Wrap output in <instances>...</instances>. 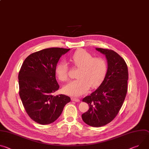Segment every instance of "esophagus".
Masks as SVG:
<instances>
[{"label": "esophagus", "instance_id": "1", "mask_svg": "<svg viewBox=\"0 0 149 149\" xmlns=\"http://www.w3.org/2000/svg\"><path fill=\"white\" fill-rule=\"evenodd\" d=\"M71 100L72 101H75V102H79L80 101L79 99H77V98H71Z\"/></svg>", "mask_w": 149, "mask_h": 149}]
</instances>
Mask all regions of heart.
<instances>
[{
  "label": "heart",
  "mask_w": 149,
  "mask_h": 149,
  "mask_svg": "<svg viewBox=\"0 0 149 149\" xmlns=\"http://www.w3.org/2000/svg\"><path fill=\"white\" fill-rule=\"evenodd\" d=\"M73 65L79 68L78 79L72 81L63 87L64 92L70 96L78 97L86 93L90 87L99 86L104 79L107 71L106 61L101 57L93 58L87 51L80 49L71 57ZM69 68L65 61H61L55 68V74L61 81L68 79Z\"/></svg>",
  "instance_id": "heart-1"
}]
</instances>
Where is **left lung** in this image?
Masks as SVG:
<instances>
[{
  "label": "left lung",
  "instance_id": "left-lung-1",
  "mask_svg": "<svg viewBox=\"0 0 149 149\" xmlns=\"http://www.w3.org/2000/svg\"><path fill=\"white\" fill-rule=\"evenodd\" d=\"M107 61V71L100 86L83 102L89 106L83 121L93 127L104 126L116 116L127 93L128 67L124 59L112 50L96 48Z\"/></svg>",
  "mask_w": 149,
  "mask_h": 149
}]
</instances>
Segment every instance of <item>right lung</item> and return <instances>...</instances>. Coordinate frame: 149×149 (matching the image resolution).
Masks as SVG:
<instances>
[{"label": "right lung", "instance_id": "1", "mask_svg": "<svg viewBox=\"0 0 149 149\" xmlns=\"http://www.w3.org/2000/svg\"><path fill=\"white\" fill-rule=\"evenodd\" d=\"M70 49H43L26 58L18 74L19 94L24 109L36 123L47 125L55 121L71 98L65 94L54 96L59 86L55 68L62 55Z\"/></svg>", "mask_w": 149, "mask_h": 149}]
</instances>
